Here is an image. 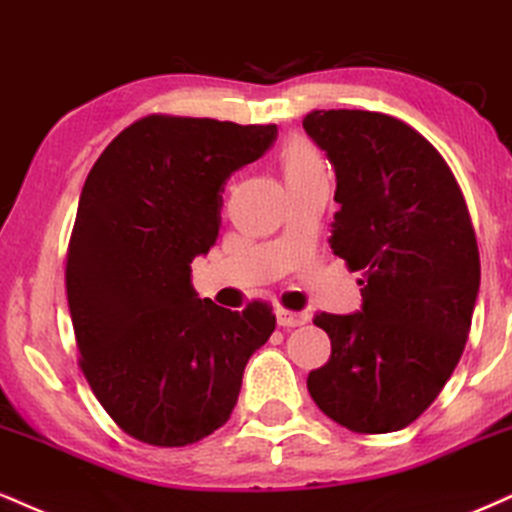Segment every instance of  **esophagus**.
Segmentation results:
<instances>
[{
    "instance_id": "obj_1",
    "label": "esophagus",
    "mask_w": 512,
    "mask_h": 512,
    "mask_svg": "<svg viewBox=\"0 0 512 512\" xmlns=\"http://www.w3.org/2000/svg\"><path fill=\"white\" fill-rule=\"evenodd\" d=\"M275 316H278V326H282V328H297V326H304V323L309 321V314H306V311L278 309L275 311Z\"/></svg>"
}]
</instances>
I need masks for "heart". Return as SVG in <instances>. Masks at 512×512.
I'll return each mask as SVG.
<instances>
[{"label":"heart","mask_w":512,"mask_h":512,"mask_svg":"<svg viewBox=\"0 0 512 512\" xmlns=\"http://www.w3.org/2000/svg\"><path fill=\"white\" fill-rule=\"evenodd\" d=\"M282 160V170H285V179L287 177H299V174L321 170L323 160L318 155V150L311 146V143L302 141V138H292L280 153Z\"/></svg>","instance_id":"b5f03b06"}]
</instances>
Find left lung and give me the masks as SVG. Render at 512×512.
<instances>
[{
    "label": "left lung",
    "instance_id": "left-lung-1",
    "mask_svg": "<svg viewBox=\"0 0 512 512\" xmlns=\"http://www.w3.org/2000/svg\"><path fill=\"white\" fill-rule=\"evenodd\" d=\"M304 129L333 162L330 249L364 280L362 311L316 314L330 359L306 378L354 434L410 426L458 366L479 292L477 234L443 155L398 117L314 110Z\"/></svg>",
    "mask_w": 512,
    "mask_h": 512
}]
</instances>
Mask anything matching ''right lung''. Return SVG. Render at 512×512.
<instances>
[{
    "label": "right lung",
    "mask_w": 512,
    "mask_h": 512,
    "mask_svg": "<svg viewBox=\"0 0 512 512\" xmlns=\"http://www.w3.org/2000/svg\"><path fill=\"white\" fill-rule=\"evenodd\" d=\"M275 124L148 114L88 172L66 249L78 366L136 441L182 448L230 419L244 366L275 330L261 299H198L191 261L220 230L222 184L261 158Z\"/></svg>",
    "instance_id": "right-lung-1"
}]
</instances>
